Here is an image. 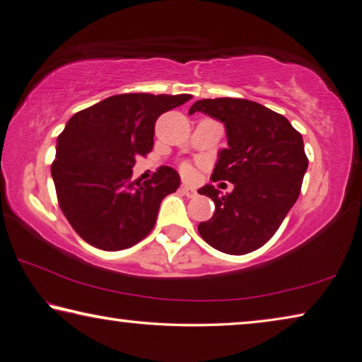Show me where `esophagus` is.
<instances>
[{
    "mask_svg": "<svg viewBox=\"0 0 362 362\" xmlns=\"http://www.w3.org/2000/svg\"><path fill=\"white\" fill-rule=\"evenodd\" d=\"M180 189H182V193L187 196V198H194V196L198 194V192H196V189L189 185H182Z\"/></svg>",
    "mask_w": 362,
    "mask_h": 362,
    "instance_id": "obj_1",
    "label": "esophagus"
}]
</instances>
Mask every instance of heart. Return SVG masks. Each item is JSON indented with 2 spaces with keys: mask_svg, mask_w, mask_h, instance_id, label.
Here are the masks:
<instances>
[{
  "mask_svg": "<svg viewBox=\"0 0 362 362\" xmlns=\"http://www.w3.org/2000/svg\"><path fill=\"white\" fill-rule=\"evenodd\" d=\"M182 173L185 175H189V174H192V166H189L188 163H183L182 164Z\"/></svg>",
  "mask_w": 362,
  "mask_h": 362,
  "instance_id": "heart-1",
  "label": "heart"
}]
</instances>
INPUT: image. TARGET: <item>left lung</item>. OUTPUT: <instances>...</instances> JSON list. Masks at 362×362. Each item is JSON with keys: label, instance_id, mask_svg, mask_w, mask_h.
<instances>
[{"label": "left lung", "instance_id": "1", "mask_svg": "<svg viewBox=\"0 0 362 362\" xmlns=\"http://www.w3.org/2000/svg\"><path fill=\"white\" fill-rule=\"evenodd\" d=\"M204 112L225 123L228 148L220 152L212 180H228L231 193L214 185L198 189L215 204L199 223L209 245L229 255L255 252L277 233L298 201L308 166L304 141L284 115L242 98L196 101L189 115Z\"/></svg>", "mask_w": 362, "mask_h": 362}]
</instances>
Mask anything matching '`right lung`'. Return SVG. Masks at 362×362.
Listing matches in <instances>:
<instances>
[{
  "label": "right lung",
  "mask_w": 362,
  "mask_h": 362,
  "mask_svg": "<svg viewBox=\"0 0 362 362\" xmlns=\"http://www.w3.org/2000/svg\"><path fill=\"white\" fill-rule=\"evenodd\" d=\"M192 95L124 93L69 118L58 136L52 179L62 212L81 238L106 252L129 248L152 231L161 201L180 185L161 166L152 179L131 182L136 156L153 148L155 122Z\"/></svg>",
  "instance_id": "obj_1"
}]
</instances>
